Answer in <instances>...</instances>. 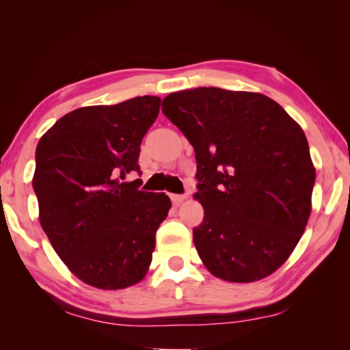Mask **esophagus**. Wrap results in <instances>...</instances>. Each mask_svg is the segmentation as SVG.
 I'll return each mask as SVG.
<instances>
[{"instance_id":"esophagus-1","label":"esophagus","mask_w":350,"mask_h":350,"mask_svg":"<svg viewBox=\"0 0 350 350\" xmlns=\"http://www.w3.org/2000/svg\"><path fill=\"white\" fill-rule=\"evenodd\" d=\"M170 198H171V200H173L176 205H179V204L183 202V200L188 199V194H171Z\"/></svg>"}]
</instances>
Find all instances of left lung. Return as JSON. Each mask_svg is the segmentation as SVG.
Masks as SVG:
<instances>
[{"label": "left lung", "mask_w": 350, "mask_h": 350, "mask_svg": "<svg viewBox=\"0 0 350 350\" xmlns=\"http://www.w3.org/2000/svg\"><path fill=\"white\" fill-rule=\"evenodd\" d=\"M162 112L196 152L205 213L193 241L205 267L230 282L273 273L312 211L317 174L303 129L262 94L213 86L170 94Z\"/></svg>", "instance_id": "8db88e82"}]
</instances>
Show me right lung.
Segmentation results:
<instances>
[{"instance_id":"add662e5","label":"right lung","mask_w":350,"mask_h":350,"mask_svg":"<svg viewBox=\"0 0 350 350\" xmlns=\"http://www.w3.org/2000/svg\"><path fill=\"white\" fill-rule=\"evenodd\" d=\"M161 98L85 106L63 116L35 151L33 191L40 224L68 269L92 287L118 290L140 282L156 232L171 208L165 193L140 191V144Z\"/></svg>"}]
</instances>
